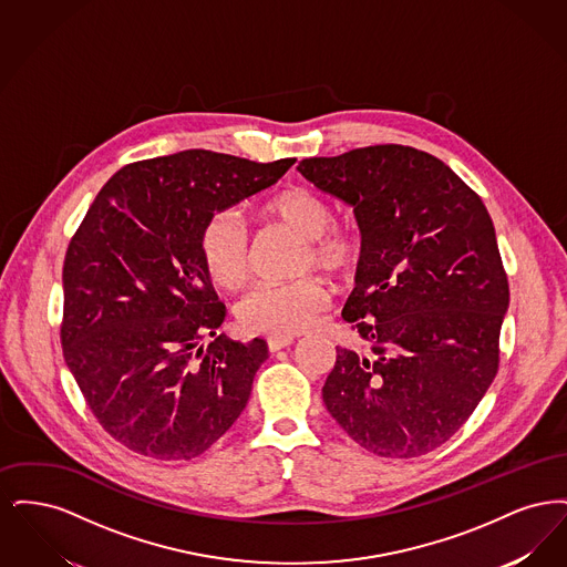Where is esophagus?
Here are the masks:
<instances>
[{
	"instance_id": "obj_1",
	"label": "esophagus",
	"mask_w": 567,
	"mask_h": 567,
	"mask_svg": "<svg viewBox=\"0 0 567 567\" xmlns=\"http://www.w3.org/2000/svg\"><path fill=\"white\" fill-rule=\"evenodd\" d=\"M291 344H293V338H291V336H285V338H280V336H271V338H268V349H270V352L287 349V347H291Z\"/></svg>"
}]
</instances>
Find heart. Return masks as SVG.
I'll use <instances>...</instances> for the list:
<instances>
[{"label": "heart", "instance_id": "1", "mask_svg": "<svg viewBox=\"0 0 567 567\" xmlns=\"http://www.w3.org/2000/svg\"><path fill=\"white\" fill-rule=\"evenodd\" d=\"M266 215L306 240L301 268L342 276L359 261V240L349 227L333 223V210L315 190L291 187L266 204ZM246 227L236 213H216L202 229L199 252L216 287L231 289L246 271ZM327 303V289L317 278L287 285H261L236 303V321L246 333L293 336L312 327Z\"/></svg>", "mask_w": 567, "mask_h": 567}]
</instances>
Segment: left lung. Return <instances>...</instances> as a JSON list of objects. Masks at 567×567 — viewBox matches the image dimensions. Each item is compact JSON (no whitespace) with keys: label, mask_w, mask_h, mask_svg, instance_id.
<instances>
[{"label":"left lung","mask_w":567,"mask_h":567,"mask_svg":"<svg viewBox=\"0 0 567 567\" xmlns=\"http://www.w3.org/2000/svg\"><path fill=\"white\" fill-rule=\"evenodd\" d=\"M297 172L349 204L361 231L344 321L370 342L336 349L323 402L378 457L444 444L497 374L508 278L483 199L430 153L378 144Z\"/></svg>","instance_id":"1"}]
</instances>
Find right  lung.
<instances>
[{
  "mask_svg": "<svg viewBox=\"0 0 567 567\" xmlns=\"http://www.w3.org/2000/svg\"><path fill=\"white\" fill-rule=\"evenodd\" d=\"M293 163L193 148L125 165L91 204L65 252L61 347L91 412L130 451L197 457L243 414L268 344L216 336L227 312L199 238Z\"/></svg>",
  "mask_w": 567,
  "mask_h": 567,
  "instance_id": "right-lung-1",
  "label": "right lung"
}]
</instances>
